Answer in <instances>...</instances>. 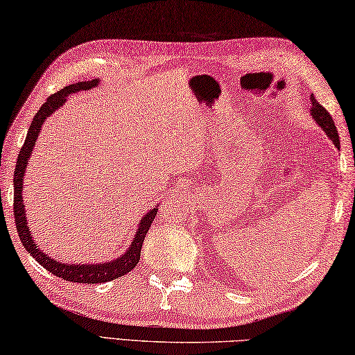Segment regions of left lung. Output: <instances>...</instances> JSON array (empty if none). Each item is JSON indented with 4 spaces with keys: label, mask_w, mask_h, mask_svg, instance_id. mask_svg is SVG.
<instances>
[{
    "label": "left lung",
    "mask_w": 355,
    "mask_h": 355,
    "mask_svg": "<svg viewBox=\"0 0 355 355\" xmlns=\"http://www.w3.org/2000/svg\"><path fill=\"white\" fill-rule=\"evenodd\" d=\"M310 112H311V116H313V121H315V123L319 127H321V129L325 132V135L332 139V143L340 149V137H338V132H336V127H335L332 116L329 114L327 110H325L322 105H319L313 96H311V110H310Z\"/></svg>",
    "instance_id": "obj_1"
}]
</instances>
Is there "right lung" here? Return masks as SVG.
I'll list each match as a JSON object with an SVG mask.
<instances>
[{
    "label": "right lung",
    "mask_w": 355,
    "mask_h": 355,
    "mask_svg": "<svg viewBox=\"0 0 355 355\" xmlns=\"http://www.w3.org/2000/svg\"><path fill=\"white\" fill-rule=\"evenodd\" d=\"M101 83L98 78L88 80V81H78V83L69 85L66 88L55 92L53 96L46 98V102L40 107L39 112L34 116L30 125V130H28V135L25 138V143H23V148L20 149L19 159H17L15 171H14V217H15V226L17 231H19L20 241L23 247L26 248V252L31 254V257L37 261L40 266H44L46 270L51 272V274L62 278L66 282L72 283H105L116 280L118 277L125 275L127 272H130L133 267L138 264L139 257H141V245L144 237H146L148 231L150 228V223L154 222L157 216V211H159V206L150 209L148 214H144L141 222L138 223L137 234L133 236V241L125 250L123 254H119L118 258L113 261H107V263H96V264H77V263H60L50 257L49 253H45L44 250L37 247V243L34 242V237L30 231V225H28L26 220V211L25 205H23V178H25L28 162L31 159L33 149L36 146V139L39 137V132L42 129L46 118H50L58 108H61L64 103H66L67 97L75 92L80 91H88L92 88H97V85Z\"/></svg>",
    "instance_id": "right-lung-1"
}]
</instances>
